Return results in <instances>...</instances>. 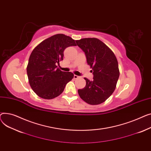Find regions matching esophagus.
Wrapping results in <instances>:
<instances>
[{
  "mask_svg": "<svg viewBox=\"0 0 151 151\" xmlns=\"http://www.w3.org/2000/svg\"><path fill=\"white\" fill-rule=\"evenodd\" d=\"M80 77L79 76H77V75H74V78H75V79H77V78H79Z\"/></svg>",
  "mask_w": 151,
  "mask_h": 151,
  "instance_id": "esophagus-1",
  "label": "esophagus"
}]
</instances>
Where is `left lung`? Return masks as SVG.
I'll return each mask as SVG.
<instances>
[{
  "label": "left lung",
  "instance_id": "8db88e82",
  "mask_svg": "<svg viewBox=\"0 0 151 151\" xmlns=\"http://www.w3.org/2000/svg\"><path fill=\"white\" fill-rule=\"evenodd\" d=\"M84 52L88 65L92 68L93 80L85 78L86 85L78 93L86 103L97 105L112 94L119 76L118 63L111 50L97 38H83L76 41Z\"/></svg>",
  "mask_w": 151,
  "mask_h": 151
}]
</instances>
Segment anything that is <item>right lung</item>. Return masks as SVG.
Here are the masks:
<instances>
[{"label": "right lung", "mask_w": 151, "mask_h": 151, "mask_svg": "<svg viewBox=\"0 0 151 151\" xmlns=\"http://www.w3.org/2000/svg\"><path fill=\"white\" fill-rule=\"evenodd\" d=\"M76 46L70 37L57 34L44 40L33 50L27 73L31 88L39 97L51 99L63 93L74 74L62 71L56 65L63 60L65 49Z\"/></svg>", "instance_id": "obj_1"}]
</instances>
